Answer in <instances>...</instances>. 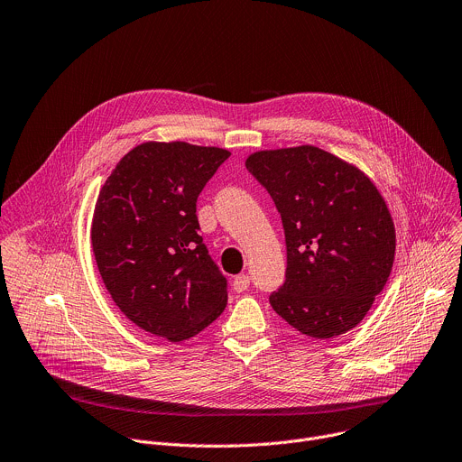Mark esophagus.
Here are the masks:
<instances>
[{"label": "esophagus", "instance_id": "esophagus-1", "mask_svg": "<svg viewBox=\"0 0 462 462\" xmlns=\"http://www.w3.org/2000/svg\"><path fill=\"white\" fill-rule=\"evenodd\" d=\"M250 286V277L246 273H241L234 279V290L236 291H245Z\"/></svg>", "mask_w": 462, "mask_h": 462}]
</instances>
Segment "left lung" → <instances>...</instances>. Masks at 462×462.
<instances>
[{
    "label": "left lung",
    "mask_w": 462,
    "mask_h": 462,
    "mask_svg": "<svg viewBox=\"0 0 462 462\" xmlns=\"http://www.w3.org/2000/svg\"><path fill=\"white\" fill-rule=\"evenodd\" d=\"M281 214L286 241L277 316L304 336L357 327L384 288L395 255L390 210L357 167L312 144L261 150L246 160Z\"/></svg>",
    "instance_id": "obj_1"
}]
</instances>
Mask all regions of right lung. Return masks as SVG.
<instances>
[{"label": "right lung", "instance_id": "right-lung-1", "mask_svg": "<svg viewBox=\"0 0 462 462\" xmlns=\"http://www.w3.org/2000/svg\"><path fill=\"white\" fill-rule=\"evenodd\" d=\"M230 152L185 141L132 148L106 178L92 250L117 309L172 343L198 336L226 306V277L196 216L198 196Z\"/></svg>", "mask_w": 462, "mask_h": 462}]
</instances>
